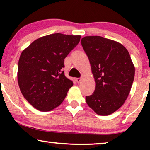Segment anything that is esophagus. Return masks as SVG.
Masks as SVG:
<instances>
[{
    "instance_id": "34e87169",
    "label": "esophagus",
    "mask_w": 150,
    "mask_h": 150,
    "mask_svg": "<svg viewBox=\"0 0 150 150\" xmlns=\"http://www.w3.org/2000/svg\"><path fill=\"white\" fill-rule=\"evenodd\" d=\"M76 81L77 83H79L81 81V78H77V79H76Z\"/></svg>"
}]
</instances>
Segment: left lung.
<instances>
[{
	"mask_svg": "<svg viewBox=\"0 0 150 150\" xmlns=\"http://www.w3.org/2000/svg\"><path fill=\"white\" fill-rule=\"evenodd\" d=\"M81 44L96 82L95 91L86 96V102L100 115L113 113L124 104L134 81L130 54L120 43L100 36L85 37Z\"/></svg>",
	"mask_w": 150,
	"mask_h": 150,
	"instance_id": "left-lung-1",
	"label": "left lung"
}]
</instances>
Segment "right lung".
I'll return each instance as SVG.
<instances>
[{"label":"right lung","mask_w":150,"mask_h":150,"mask_svg":"<svg viewBox=\"0 0 150 150\" xmlns=\"http://www.w3.org/2000/svg\"><path fill=\"white\" fill-rule=\"evenodd\" d=\"M81 35L54 33L42 37L22 51L18 81L24 98L40 111L62 103L73 82L65 77L64 59L77 46Z\"/></svg>","instance_id":"add662e5"}]
</instances>
